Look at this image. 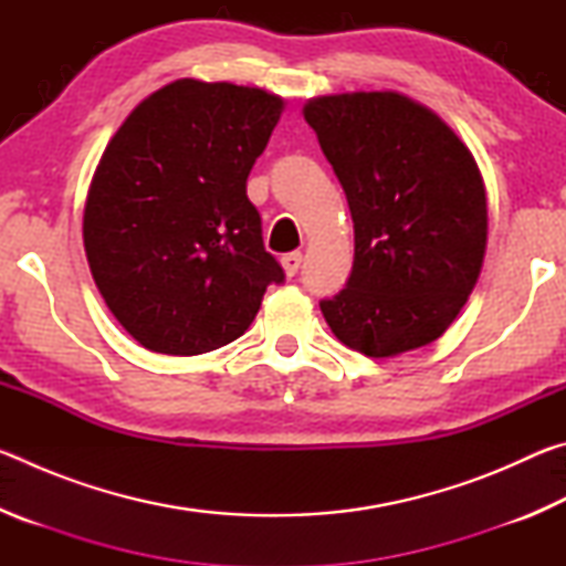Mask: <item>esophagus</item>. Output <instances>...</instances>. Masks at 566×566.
<instances>
[{
    "mask_svg": "<svg viewBox=\"0 0 566 566\" xmlns=\"http://www.w3.org/2000/svg\"><path fill=\"white\" fill-rule=\"evenodd\" d=\"M300 264H302V254L300 252H290L282 256V270L286 276H294L296 272H300Z\"/></svg>",
    "mask_w": 566,
    "mask_h": 566,
    "instance_id": "34e87169",
    "label": "esophagus"
}]
</instances>
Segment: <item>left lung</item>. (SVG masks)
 I'll return each mask as SVG.
<instances>
[{
  "mask_svg": "<svg viewBox=\"0 0 566 566\" xmlns=\"http://www.w3.org/2000/svg\"><path fill=\"white\" fill-rule=\"evenodd\" d=\"M302 114L354 222L349 282L319 304L334 337L371 359L439 339L486 252V189L472 151L432 109L391 90L324 94Z\"/></svg>",
  "mask_w": 566,
  "mask_h": 566,
  "instance_id": "1",
  "label": "left lung"
}]
</instances>
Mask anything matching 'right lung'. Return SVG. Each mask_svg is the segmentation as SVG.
<instances>
[{"mask_svg": "<svg viewBox=\"0 0 566 566\" xmlns=\"http://www.w3.org/2000/svg\"><path fill=\"white\" fill-rule=\"evenodd\" d=\"M282 112L280 94L185 76L142 99L102 151L84 252L109 312L145 349L224 347L284 280L247 199Z\"/></svg>", "mask_w": 566, "mask_h": 566, "instance_id": "add662e5", "label": "right lung"}]
</instances>
